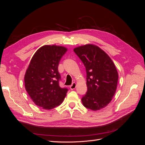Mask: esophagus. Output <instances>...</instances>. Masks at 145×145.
Masks as SVG:
<instances>
[{"mask_svg":"<svg viewBox=\"0 0 145 145\" xmlns=\"http://www.w3.org/2000/svg\"><path fill=\"white\" fill-rule=\"evenodd\" d=\"M76 83L75 82H73L72 83V85L70 86V89H74L76 88Z\"/></svg>","mask_w":145,"mask_h":145,"instance_id":"34e87169","label":"esophagus"}]
</instances>
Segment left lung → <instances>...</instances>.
Masks as SVG:
<instances>
[{
  "mask_svg": "<svg viewBox=\"0 0 145 145\" xmlns=\"http://www.w3.org/2000/svg\"><path fill=\"white\" fill-rule=\"evenodd\" d=\"M74 51L86 68L88 89L82 103L93 111L100 110L110 103L116 93L118 78L116 66L97 46L88 44L74 48Z\"/></svg>",
  "mask_w": 145,
  "mask_h": 145,
  "instance_id": "8db88e82",
  "label": "left lung"
}]
</instances>
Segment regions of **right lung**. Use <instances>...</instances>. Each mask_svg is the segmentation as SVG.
<instances>
[{
    "instance_id": "add662e5",
    "label": "right lung",
    "mask_w": 145,
    "mask_h": 145,
    "mask_svg": "<svg viewBox=\"0 0 145 145\" xmlns=\"http://www.w3.org/2000/svg\"><path fill=\"white\" fill-rule=\"evenodd\" d=\"M67 48L45 45L35 52L26 71L25 89L33 102L45 109H51L63 101L68 89L61 88L58 66Z\"/></svg>"
}]
</instances>
